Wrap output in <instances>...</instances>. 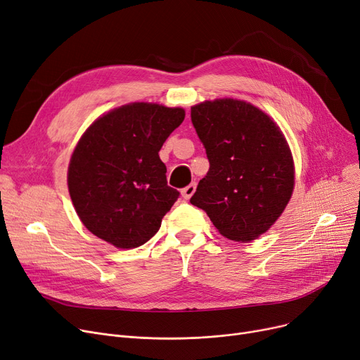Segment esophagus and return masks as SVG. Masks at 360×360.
I'll list each match as a JSON object with an SVG mask.
<instances>
[{"label":"esophagus","instance_id":"esophagus-1","mask_svg":"<svg viewBox=\"0 0 360 360\" xmlns=\"http://www.w3.org/2000/svg\"><path fill=\"white\" fill-rule=\"evenodd\" d=\"M195 190H197V184H195V182H191L190 185H186V186L184 188V190L181 191V193H182V197H184L185 200H190V198L194 195Z\"/></svg>","mask_w":360,"mask_h":360}]
</instances>
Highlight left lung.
<instances>
[{
	"mask_svg": "<svg viewBox=\"0 0 360 360\" xmlns=\"http://www.w3.org/2000/svg\"><path fill=\"white\" fill-rule=\"evenodd\" d=\"M191 121L210 163L191 204L228 239L258 238L293 193V159L285 136L262 110L233 99L193 106Z\"/></svg>",
	"mask_w": 360,
	"mask_h": 360,
	"instance_id": "1",
	"label": "left lung"
}]
</instances>
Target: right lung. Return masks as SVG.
Wrapping results in <instances>:
<instances>
[{
  "instance_id": "right-lung-1",
  "label": "right lung",
  "mask_w": 360,
  "mask_h": 360,
  "mask_svg": "<svg viewBox=\"0 0 360 360\" xmlns=\"http://www.w3.org/2000/svg\"><path fill=\"white\" fill-rule=\"evenodd\" d=\"M185 118L182 108L131 103L94 121L68 166V191L86 228L131 250L153 238L179 198L159 151Z\"/></svg>"
}]
</instances>
